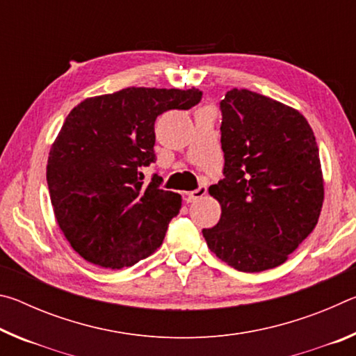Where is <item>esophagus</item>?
Returning <instances> with one entry per match:
<instances>
[{"instance_id":"esophagus-1","label":"esophagus","mask_w":356,"mask_h":356,"mask_svg":"<svg viewBox=\"0 0 356 356\" xmlns=\"http://www.w3.org/2000/svg\"><path fill=\"white\" fill-rule=\"evenodd\" d=\"M207 193V186L206 185H201V186H197L196 190H193V191H190L188 193V201L190 202H195V201H197V200H201V197L206 195Z\"/></svg>"}]
</instances>
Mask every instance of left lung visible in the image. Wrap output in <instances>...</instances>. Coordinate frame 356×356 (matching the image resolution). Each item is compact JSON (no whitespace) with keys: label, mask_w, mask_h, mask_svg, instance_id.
Instances as JSON below:
<instances>
[{"label":"left lung","mask_w":356,"mask_h":356,"mask_svg":"<svg viewBox=\"0 0 356 356\" xmlns=\"http://www.w3.org/2000/svg\"><path fill=\"white\" fill-rule=\"evenodd\" d=\"M220 110L225 177L209 193L221 218L202 236L238 272H264L286 262L318 221L316 136L297 110L248 89L227 91Z\"/></svg>","instance_id":"1"}]
</instances>
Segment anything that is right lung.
Instances as JSON below:
<instances>
[{"instance_id":"right-lung-1","label":"right lung","mask_w":356,"mask_h":356,"mask_svg":"<svg viewBox=\"0 0 356 356\" xmlns=\"http://www.w3.org/2000/svg\"><path fill=\"white\" fill-rule=\"evenodd\" d=\"M200 89L127 88L86 99L65 118L47 165V184L59 227L88 262L119 270L159 248L180 195L161 190L143 170L156 160L155 119L190 110Z\"/></svg>"}]
</instances>
